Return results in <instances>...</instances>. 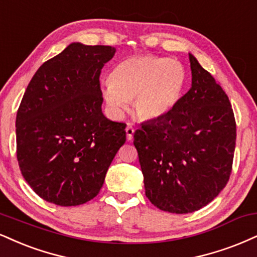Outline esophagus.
Masks as SVG:
<instances>
[{
  "mask_svg": "<svg viewBox=\"0 0 257 257\" xmlns=\"http://www.w3.org/2000/svg\"><path fill=\"white\" fill-rule=\"evenodd\" d=\"M125 134H126V140L128 141H132L133 139V135H134V128L131 124L126 125L125 128Z\"/></svg>",
  "mask_w": 257,
  "mask_h": 257,
  "instance_id": "esophagus-1",
  "label": "esophagus"
}]
</instances>
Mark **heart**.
Listing matches in <instances>:
<instances>
[{
	"instance_id": "heart-1",
	"label": "heart",
	"mask_w": 257,
	"mask_h": 257,
	"mask_svg": "<svg viewBox=\"0 0 257 257\" xmlns=\"http://www.w3.org/2000/svg\"><path fill=\"white\" fill-rule=\"evenodd\" d=\"M187 69L175 58L141 55L120 61L111 80L101 86L105 103L115 117H122L134 99L139 117L156 120L168 116L187 87Z\"/></svg>"
}]
</instances>
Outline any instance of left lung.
I'll list each match as a JSON object with an SVG mask.
<instances>
[{
  "label": "left lung",
  "instance_id": "left-lung-1",
  "mask_svg": "<svg viewBox=\"0 0 257 257\" xmlns=\"http://www.w3.org/2000/svg\"><path fill=\"white\" fill-rule=\"evenodd\" d=\"M191 87L168 116L134 133L145 194L157 208L185 214L208 205L230 178L236 122L221 86L189 54Z\"/></svg>",
  "mask_w": 257,
  "mask_h": 257
}]
</instances>
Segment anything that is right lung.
<instances>
[{
  "mask_svg": "<svg viewBox=\"0 0 257 257\" xmlns=\"http://www.w3.org/2000/svg\"><path fill=\"white\" fill-rule=\"evenodd\" d=\"M106 45L72 43L39 67L17 113V157L33 191L57 206L98 195L125 124L104 116L99 75L115 55Z\"/></svg>",
  "mask_w": 257,
  "mask_h": 257,
  "instance_id": "1",
  "label": "right lung"
}]
</instances>
